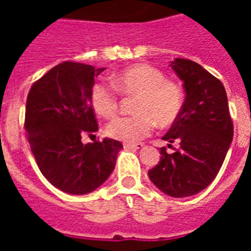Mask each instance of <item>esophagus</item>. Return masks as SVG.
<instances>
[{
	"label": "esophagus",
	"mask_w": 251,
	"mask_h": 251,
	"mask_svg": "<svg viewBox=\"0 0 251 251\" xmlns=\"http://www.w3.org/2000/svg\"><path fill=\"white\" fill-rule=\"evenodd\" d=\"M143 143H137V145H124V148H127V150H132V151H137L143 148Z\"/></svg>",
	"instance_id": "obj_1"
}]
</instances>
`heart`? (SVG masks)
<instances>
[{
    "instance_id": "heart-1",
    "label": "heart",
    "mask_w": 251,
    "mask_h": 251,
    "mask_svg": "<svg viewBox=\"0 0 251 251\" xmlns=\"http://www.w3.org/2000/svg\"><path fill=\"white\" fill-rule=\"evenodd\" d=\"M113 85L127 95H136L137 113L119 117L106 126V134L114 139L136 143L152 132L154 122L168 127L178 118L182 109L183 94L181 86L166 79L165 74L147 64H136L113 76ZM93 109L103 118H112L118 110V98L114 89L103 81L95 83L90 92Z\"/></svg>"
}]
</instances>
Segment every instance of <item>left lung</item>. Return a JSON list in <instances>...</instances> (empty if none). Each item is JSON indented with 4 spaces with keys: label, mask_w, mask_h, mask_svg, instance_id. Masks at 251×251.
<instances>
[{
    "label": "left lung",
    "mask_w": 251,
    "mask_h": 251,
    "mask_svg": "<svg viewBox=\"0 0 251 251\" xmlns=\"http://www.w3.org/2000/svg\"><path fill=\"white\" fill-rule=\"evenodd\" d=\"M170 66L182 80L186 97L178 118L162 139L178 142V148L174 153L159 148L161 159L148 176L168 196L187 197L205 190L219 174L234 127L219 79L192 60L177 57Z\"/></svg>",
    "instance_id": "8db88e82"
}]
</instances>
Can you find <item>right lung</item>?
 I'll list each match as a JSON object with an SVG mask.
<instances>
[{
    "mask_svg": "<svg viewBox=\"0 0 251 251\" xmlns=\"http://www.w3.org/2000/svg\"><path fill=\"white\" fill-rule=\"evenodd\" d=\"M105 68L65 61L31 86L25 129L41 174L52 186L85 195L105 182L115 167L119 141L104 138L84 145L81 137L98 130L90 92Z\"/></svg>",
    "mask_w": 251,
    "mask_h": 251,
    "instance_id": "right-lung-1",
    "label": "right lung"
}]
</instances>
